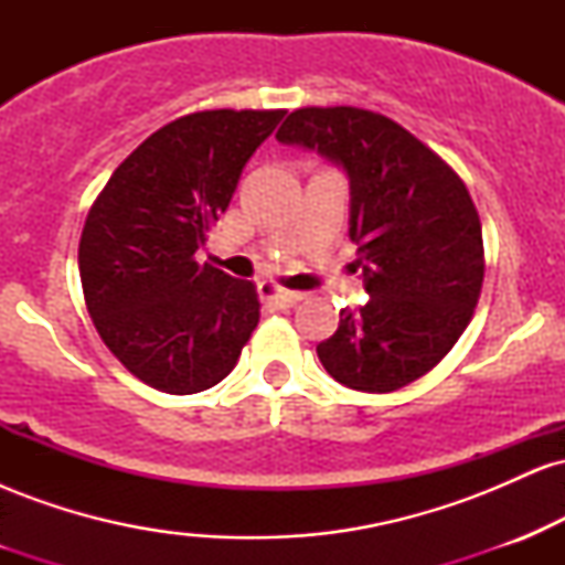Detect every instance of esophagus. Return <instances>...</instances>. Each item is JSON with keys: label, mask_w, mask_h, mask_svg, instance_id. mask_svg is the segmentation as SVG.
<instances>
[{"label": "esophagus", "mask_w": 565, "mask_h": 565, "mask_svg": "<svg viewBox=\"0 0 565 565\" xmlns=\"http://www.w3.org/2000/svg\"><path fill=\"white\" fill-rule=\"evenodd\" d=\"M260 297L265 302L270 305H278V308H291V305H297L302 300V291H289L284 287H278L276 281H263L260 284Z\"/></svg>", "instance_id": "1"}]
</instances>
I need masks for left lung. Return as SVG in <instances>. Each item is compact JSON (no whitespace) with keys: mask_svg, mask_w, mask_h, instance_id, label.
Returning a JSON list of instances; mask_svg holds the SVG:
<instances>
[{"mask_svg":"<svg viewBox=\"0 0 565 565\" xmlns=\"http://www.w3.org/2000/svg\"><path fill=\"white\" fill-rule=\"evenodd\" d=\"M281 142L316 148L350 178V238L369 302L319 342L323 369L361 393H393L444 359L483 287V231L468 185L398 121L355 106L297 108Z\"/></svg>","mask_w":565,"mask_h":565,"instance_id":"1","label":"left lung"}]
</instances>
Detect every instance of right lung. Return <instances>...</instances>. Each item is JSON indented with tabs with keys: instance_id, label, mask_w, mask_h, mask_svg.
<instances>
[{
	"instance_id": "right-lung-1",
	"label": "right lung",
	"mask_w": 565,
	"mask_h": 565,
	"mask_svg": "<svg viewBox=\"0 0 565 565\" xmlns=\"http://www.w3.org/2000/svg\"><path fill=\"white\" fill-rule=\"evenodd\" d=\"M284 114L180 116L142 140L89 206L84 302L121 366L161 393L191 395L228 377L260 321L255 284L196 263V252Z\"/></svg>"
}]
</instances>
